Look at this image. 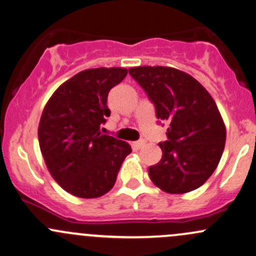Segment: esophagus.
I'll list each match as a JSON object with an SVG mask.
<instances>
[{
    "label": "esophagus",
    "instance_id": "1",
    "mask_svg": "<svg viewBox=\"0 0 256 256\" xmlns=\"http://www.w3.org/2000/svg\"><path fill=\"white\" fill-rule=\"evenodd\" d=\"M144 144H146V141H144V140H140V141L134 142L132 147H135V148H141Z\"/></svg>",
    "mask_w": 256,
    "mask_h": 256
}]
</instances>
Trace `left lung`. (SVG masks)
<instances>
[{"label":"left lung","instance_id":"8db88e82","mask_svg":"<svg viewBox=\"0 0 256 256\" xmlns=\"http://www.w3.org/2000/svg\"><path fill=\"white\" fill-rule=\"evenodd\" d=\"M153 103L157 119L168 121L162 160L148 168L163 192L184 194L200 188L218 166L226 128L216 103L195 78L176 68L140 66L128 70Z\"/></svg>","mask_w":256,"mask_h":256}]
</instances>
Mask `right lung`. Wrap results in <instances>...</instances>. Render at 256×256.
<instances>
[{"label": "right lung", "instance_id": "right-lung-1", "mask_svg": "<svg viewBox=\"0 0 256 256\" xmlns=\"http://www.w3.org/2000/svg\"><path fill=\"white\" fill-rule=\"evenodd\" d=\"M128 70L90 68L61 84L44 108L39 144L50 174L67 192L99 198L114 186L128 142L100 134L110 110L108 94L126 77Z\"/></svg>", "mask_w": 256, "mask_h": 256}]
</instances>
